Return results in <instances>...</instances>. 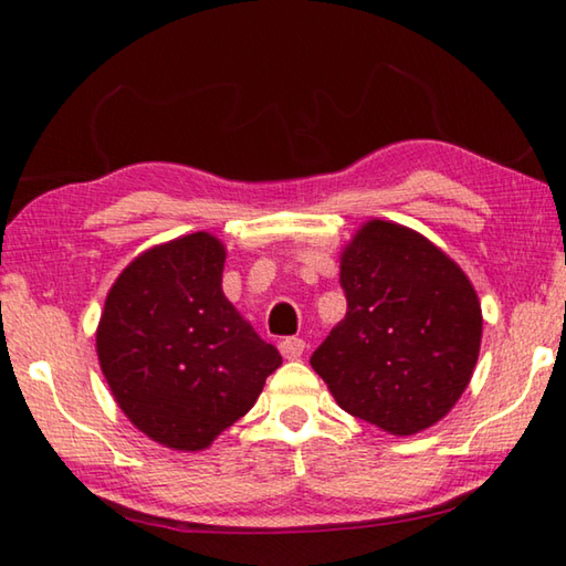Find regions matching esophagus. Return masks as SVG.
<instances>
[{
  "label": "esophagus",
  "instance_id": "obj_1",
  "mask_svg": "<svg viewBox=\"0 0 566 566\" xmlns=\"http://www.w3.org/2000/svg\"><path fill=\"white\" fill-rule=\"evenodd\" d=\"M304 347H306V344L300 337H286V339L280 342V352H282L284 359H300L304 354Z\"/></svg>",
  "mask_w": 566,
  "mask_h": 566
}]
</instances>
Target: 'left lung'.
<instances>
[{
  "mask_svg": "<svg viewBox=\"0 0 566 566\" xmlns=\"http://www.w3.org/2000/svg\"><path fill=\"white\" fill-rule=\"evenodd\" d=\"M347 314L312 354L337 405L409 437L447 417L474 375L482 306L452 256L415 229L369 219L339 256Z\"/></svg>",
  "mask_w": 566,
  "mask_h": 566,
  "instance_id": "1",
  "label": "left lung"
}]
</instances>
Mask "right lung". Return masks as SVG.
I'll list each match as a JSON object with an SVG mask.
<instances>
[{"instance_id":"obj_1","label":"right lung","mask_w":566,"mask_h":566,"mask_svg":"<svg viewBox=\"0 0 566 566\" xmlns=\"http://www.w3.org/2000/svg\"><path fill=\"white\" fill-rule=\"evenodd\" d=\"M224 260L209 232L149 247L124 266L99 317L97 357L114 401L177 452L212 444L282 364L224 296Z\"/></svg>"}]
</instances>
